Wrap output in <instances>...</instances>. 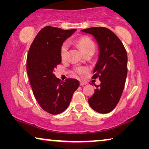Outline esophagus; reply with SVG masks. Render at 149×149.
<instances>
[{
  "mask_svg": "<svg viewBox=\"0 0 149 149\" xmlns=\"http://www.w3.org/2000/svg\"><path fill=\"white\" fill-rule=\"evenodd\" d=\"M86 85V83L84 82H82V81H80V85H81V86H83V85Z\"/></svg>",
  "mask_w": 149,
  "mask_h": 149,
  "instance_id": "esophagus-1",
  "label": "esophagus"
}]
</instances>
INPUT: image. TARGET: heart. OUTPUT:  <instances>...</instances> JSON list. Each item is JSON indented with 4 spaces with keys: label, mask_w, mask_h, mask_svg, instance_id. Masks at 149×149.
<instances>
[{
    "label": "heart",
    "mask_w": 149,
    "mask_h": 149,
    "mask_svg": "<svg viewBox=\"0 0 149 149\" xmlns=\"http://www.w3.org/2000/svg\"><path fill=\"white\" fill-rule=\"evenodd\" d=\"M77 44L82 52L85 54L88 52H93L95 49V44L90 38L87 36H82L77 40ZM69 47L68 42L65 41L62 43L60 47V56L62 59H64L66 57ZM88 71V68L84 66H77L74 68V72L77 74L82 75L84 74Z\"/></svg>",
    "instance_id": "obj_1"
}]
</instances>
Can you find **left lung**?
Masks as SVG:
<instances>
[{
	"label": "left lung",
	"instance_id": "obj_1",
	"mask_svg": "<svg viewBox=\"0 0 149 149\" xmlns=\"http://www.w3.org/2000/svg\"><path fill=\"white\" fill-rule=\"evenodd\" d=\"M96 40L99 56L92 79L99 78L100 85L88 100L90 107L99 113H109L119 102L127 73V55L123 43L111 30L93 27L81 30Z\"/></svg>",
	"mask_w": 149,
	"mask_h": 149
}]
</instances>
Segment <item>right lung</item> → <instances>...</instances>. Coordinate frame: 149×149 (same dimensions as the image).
Here are the masks:
<instances>
[{"instance_id":"add662e5","label":"right lung","mask_w":149,"mask_h":149,"mask_svg":"<svg viewBox=\"0 0 149 149\" xmlns=\"http://www.w3.org/2000/svg\"><path fill=\"white\" fill-rule=\"evenodd\" d=\"M76 30L46 26L37 34L28 51L26 70L34 95L40 107L52 115L68 107L79 86L77 79L63 81L54 74L62 61L61 45Z\"/></svg>"}]
</instances>
